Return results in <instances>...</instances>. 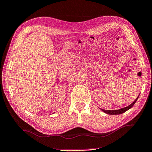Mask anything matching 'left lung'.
Returning <instances> with one entry per match:
<instances>
[{
	"label": "left lung",
	"instance_id": "1",
	"mask_svg": "<svg viewBox=\"0 0 152 152\" xmlns=\"http://www.w3.org/2000/svg\"><path fill=\"white\" fill-rule=\"evenodd\" d=\"M139 96H140V95H139ZM139 96L137 98H136V99L132 102V104H129L127 107L122 108V109H118V110H104V109H101L104 113H107V114H109V115H120V114H122V113L126 112L127 110H128L129 109H131V108H132L133 106V105H134V104L135 103L136 101H137Z\"/></svg>",
	"mask_w": 152,
	"mask_h": 152
}]
</instances>
